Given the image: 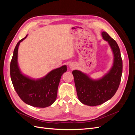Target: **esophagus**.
Wrapping results in <instances>:
<instances>
[{
    "instance_id": "esophagus-1",
    "label": "esophagus",
    "mask_w": 135,
    "mask_h": 135,
    "mask_svg": "<svg viewBox=\"0 0 135 135\" xmlns=\"http://www.w3.org/2000/svg\"><path fill=\"white\" fill-rule=\"evenodd\" d=\"M69 67L71 69H74L75 68V65L74 64H70V65H69Z\"/></svg>"
}]
</instances>
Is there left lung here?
Masks as SVG:
<instances>
[{
    "instance_id": "8db88e82",
    "label": "left lung",
    "mask_w": 135,
    "mask_h": 135,
    "mask_svg": "<svg viewBox=\"0 0 135 135\" xmlns=\"http://www.w3.org/2000/svg\"><path fill=\"white\" fill-rule=\"evenodd\" d=\"M101 35L108 43L113 54V63L110 70L97 79L79 70L72 72L78 99L82 104L90 107L103 104L115 95L122 74V60L118 44L107 32H102Z\"/></svg>"
}]
</instances>
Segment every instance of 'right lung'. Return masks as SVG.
<instances>
[{"label": "right lung", "instance_id": "add662e5", "mask_svg": "<svg viewBox=\"0 0 135 135\" xmlns=\"http://www.w3.org/2000/svg\"><path fill=\"white\" fill-rule=\"evenodd\" d=\"M26 35L17 43L13 51L10 65V74L15 91L24 103L36 108H46L54 103L61 76L67 71L66 65L54 69L44 76L34 79L22 74L18 64L20 44Z\"/></svg>", "mask_w": 135, "mask_h": 135}]
</instances>
